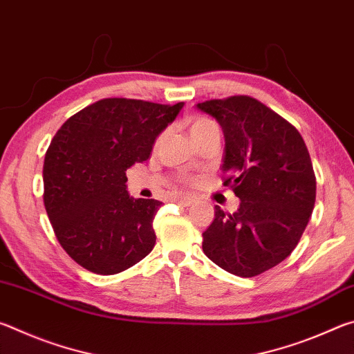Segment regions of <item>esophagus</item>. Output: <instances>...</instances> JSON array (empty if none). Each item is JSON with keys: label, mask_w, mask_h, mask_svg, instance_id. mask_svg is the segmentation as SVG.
<instances>
[{"label": "esophagus", "mask_w": 354, "mask_h": 354, "mask_svg": "<svg viewBox=\"0 0 354 354\" xmlns=\"http://www.w3.org/2000/svg\"><path fill=\"white\" fill-rule=\"evenodd\" d=\"M173 201L178 203L179 206L187 207V206L192 205V203H194V198H192V196H187V195H176L175 198H173Z\"/></svg>", "instance_id": "obj_1"}]
</instances>
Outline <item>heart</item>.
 <instances>
[{
  "mask_svg": "<svg viewBox=\"0 0 354 354\" xmlns=\"http://www.w3.org/2000/svg\"><path fill=\"white\" fill-rule=\"evenodd\" d=\"M211 124H214V122H211V120H209V118L194 117V118L190 120V136L200 133L201 129L211 127Z\"/></svg>",
  "mask_w": 354,
  "mask_h": 354,
  "instance_id": "1",
  "label": "heart"
}]
</instances>
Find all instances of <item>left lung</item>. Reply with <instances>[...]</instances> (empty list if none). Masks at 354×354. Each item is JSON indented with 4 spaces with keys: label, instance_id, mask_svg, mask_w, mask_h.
<instances>
[{
    "label": "left lung",
    "instance_id": "1",
    "mask_svg": "<svg viewBox=\"0 0 354 354\" xmlns=\"http://www.w3.org/2000/svg\"><path fill=\"white\" fill-rule=\"evenodd\" d=\"M196 109L217 120L225 136L223 185L241 206L203 232V251L223 270L257 277L289 256L315 205V175L301 134L247 95L209 100Z\"/></svg>",
    "mask_w": 354,
    "mask_h": 354
}]
</instances>
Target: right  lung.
<instances>
[{
  "label": "right lung",
  "mask_w": 354,
  "mask_h": 354,
  "mask_svg": "<svg viewBox=\"0 0 354 354\" xmlns=\"http://www.w3.org/2000/svg\"><path fill=\"white\" fill-rule=\"evenodd\" d=\"M183 106L104 98L53 137L44 162L45 209L61 247L86 270L115 274L153 250L162 203L129 196L127 170L149 158Z\"/></svg>",
  "instance_id": "right-lung-1"
}]
</instances>
